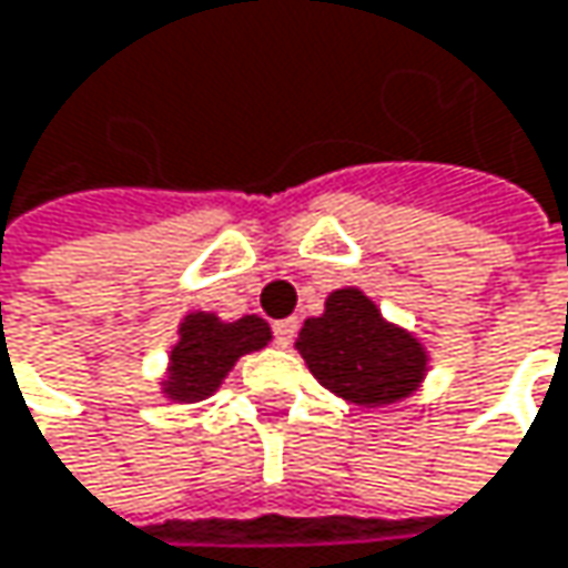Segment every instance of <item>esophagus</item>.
I'll use <instances>...</instances> for the list:
<instances>
[{"mask_svg":"<svg viewBox=\"0 0 568 568\" xmlns=\"http://www.w3.org/2000/svg\"><path fill=\"white\" fill-rule=\"evenodd\" d=\"M297 326H301V323H297L294 317L277 320V323L271 326V329H274V343H277V346H291V343H294V336H297Z\"/></svg>","mask_w":568,"mask_h":568,"instance_id":"esophagus-1","label":"esophagus"}]
</instances>
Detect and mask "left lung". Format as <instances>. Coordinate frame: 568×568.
Listing matches in <instances>:
<instances>
[{"mask_svg": "<svg viewBox=\"0 0 568 568\" xmlns=\"http://www.w3.org/2000/svg\"><path fill=\"white\" fill-rule=\"evenodd\" d=\"M297 349L320 386L369 408L415 392L428 363L422 343L386 323L376 304L356 287L326 297L323 317L304 323Z\"/></svg>", "mask_w": 568, "mask_h": 568, "instance_id": "8db88e82", "label": "left lung"}]
</instances>
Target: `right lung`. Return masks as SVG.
Masks as SVG:
<instances>
[{"instance_id": "right-lung-1", "label": "right lung", "mask_w": 568, "mask_h": 568, "mask_svg": "<svg viewBox=\"0 0 568 568\" xmlns=\"http://www.w3.org/2000/svg\"><path fill=\"white\" fill-rule=\"evenodd\" d=\"M271 326L261 317L222 323L215 314H189L179 326V343L170 356L166 395L179 402H199L222 386L239 356L267 346Z\"/></svg>"}]
</instances>
